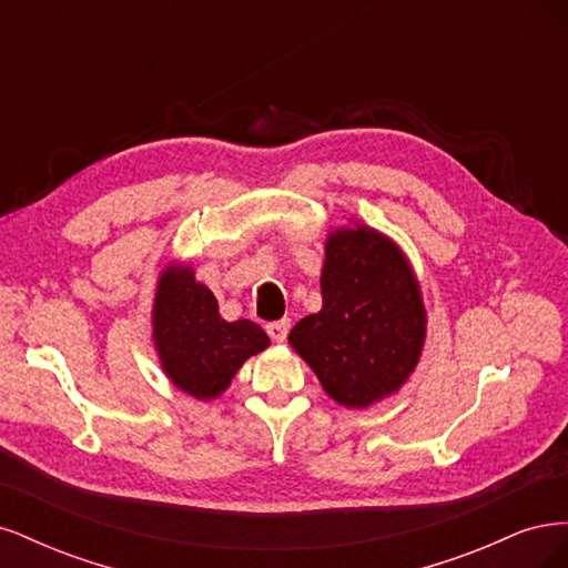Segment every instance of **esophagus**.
Here are the masks:
<instances>
[{
	"label": "esophagus",
	"mask_w": 568,
	"mask_h": 568,
	"mask_svg": "<svg viewBox=\"0 0 568 568\" xmlns=\"http://www.w3.org/2000/svg\"><path fill=\"white\" fill-rule=\"evenodd\" d=\"M288 326H291L288 320H277V322H270L265 329L274 343H284L286 334H288Z\"/></svg>",
	"instance_id": "1"
}]
</instances>
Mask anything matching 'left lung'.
I'll return each instance as SVG.
<instances>
[{
  "mask_svg": "<svg viewBox=\"0 0 568 568\" xmlns=\"http://www.w3.org/2000/svg\"><path fill=\"white\" fill-rule=\"evenodd\" d=\"M322 311L296 322L288 343L343 407L398 393L426 341L422 286L403 248L363 222L324 242Z\"/></svg>",
  "mask_w": 568,
  "mask_h": 568,
  "instance_id": "left-lung-1",
  "label": "left lung"
}]
</instances>
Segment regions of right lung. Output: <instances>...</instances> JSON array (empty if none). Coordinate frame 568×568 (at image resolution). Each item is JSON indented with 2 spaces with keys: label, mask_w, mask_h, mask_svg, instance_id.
Instances as JSON below:
<instances>
[{
  "label": "right lung",
  "mask_w": 568,
  "mask_h": 568,
  "mask_svg": "<svg viewBox=\"0 0 568 568\" xmlns=\"http://www.w3.org/2000/svg\"><path fill=\"white\" fill-rule=\"evenodd\" d=\"M151 338L173 386L196 400H215L251 355L270 346L251 320H222L213 291L196 282L194 267L170 263L156 282Z\"/></svg>",
  "instance_id": "obj_1"
}]
</instances>
